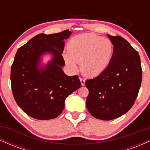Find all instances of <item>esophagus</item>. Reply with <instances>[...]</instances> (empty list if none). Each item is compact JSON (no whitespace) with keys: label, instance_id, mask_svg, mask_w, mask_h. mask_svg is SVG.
I'll use <instances>...</instances> for the list:
<instances>
[{"label":"esophagus","instance_id":"esophagus-1","mask_svg":"<svg viewBox=\"0 0 150 150\" xmlns=\"http://www.w3.org/2000/svg\"><path fill=\"white\" fill-rule=\"evenodd\" d=\"M80 82H81V85H82V86H84L85 85V79L83 78H80Z\"/></svg>","mask_w":150,"mask_h":150}]
</instances>
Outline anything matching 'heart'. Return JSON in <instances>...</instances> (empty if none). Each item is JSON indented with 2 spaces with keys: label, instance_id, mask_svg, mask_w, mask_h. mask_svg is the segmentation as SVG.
Segmentation results:
<instances>
[{
  "label": "heart",
  "instance_id": "1",
  "mask_svg": "<svg viewBox=\"0 0 150 150\" xmlns=\"http://www.w3.org/2000/svg\"><path fill=\"white\" fill-rule=\"evenodd\" d=\"M113 49V43L109 39L92 33L82 34L70 39L63 58L70 68L75 69L77 63L81 62L84 75L97 76L109 65Z\"/></svg>",
  "mask_w": 150,
  "mask_h": 150
}]
</instances>
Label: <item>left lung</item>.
Returning <instances> with one entry per match:
<instances>
[{
	"label": "left lung",
	"mask_w": 150,
	"mask_h": 150,
	"mask_svg": "<svg viewBox=\"0 0 150 150\" xmlns=\"http://www.w3.org/2000/svg\"><path fill=\"white\" fill-rule=\"evenodd\" d=\"M107 36L114 49L111 63L100 75L85 81L87 109L94 118L104 120L118 118L131 108L142 77L138 52L124 38Z\"/></svg>",
	"instance_id": "obj_1"
}]
</instances>
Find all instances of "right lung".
Instances as JSON below:
<instances>
[{
	"mask_svg": "<svg viewBox=\"0 0 150 150\" xmlns=\"http://www.w3.org/2000/svg\"><path fill=\"white\" fill-rule=\"evenodd\" d=\"M71 34L68 30L56 34H39L17 51L11 66L10 80L13 97L20 108L38 120L59 116L67 97L81 87L77 75L68 76L62 67L64 39ZM46 52L53 58L40 66V56Z\"/></svg>",
	"mask_w": 150,
	"mask_h": 150,
	"instance_id": "1",
	"label": "right lung"
}]
</instances>
